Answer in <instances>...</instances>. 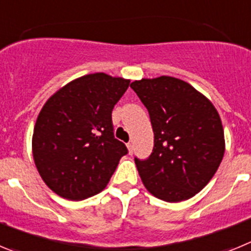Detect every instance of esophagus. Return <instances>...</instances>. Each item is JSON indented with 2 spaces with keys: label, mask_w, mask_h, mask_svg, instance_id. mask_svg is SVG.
<instances>
[{
  "label": "esophagus",
  "mask_w": 251,
  "mask_h": 251,
  "mask_svg": "<svg viewBox=\"0 0 251 251\" xmlns=\"http://www.w3.org/2000/svg\"><path fill=\"white\" fill-rule=\"evenodd\" d=\"M127 148H128V152H129V154H132L133 151H134V148H133V145H132V143H128V145H127Z\"/></svg>",
  "instance_id": "1"
}]
</instances>
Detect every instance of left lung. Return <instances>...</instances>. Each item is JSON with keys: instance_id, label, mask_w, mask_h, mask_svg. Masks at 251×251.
<instances>
[{"instance_id": "8db88e82", "label": "left lung", "mask_w": 251, "mask_h": 251, "mask_svg": "<svg viewBox=\"0 0 251 251\" xmlns=\"http://www.w3.org/2000/svg\"><path fill=\"white\" fill-rule=\"evenodd\" d=\"M130 88L147 108L154 133L151 156L134 158L142 182L167 202L191 199L212 178L225 152L216 108L177 77L142 79Z\"/></svg>"}]
</instances>
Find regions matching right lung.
I'll list each match as a JSON object with an SVG mask.
<instances>
[{
    "mask_svg": "<svg viewBox=\"0 0 251 251\" xmlns=\"http://www.w3.org/2000/svg\"><path fill=\"white\" fill-rule=\"evenodd\" d=\"M130 80L104 73L84 75L49 98L37 117L32 154L44 182L59 196L80 201L105 188L127 154L114 138L112 110Z\"/></svg>",
    "mask_w": 251,
    "mask_h": 251,
    "instance_id": "add662e5",
    "label": "right lung"
}]
</instances>
